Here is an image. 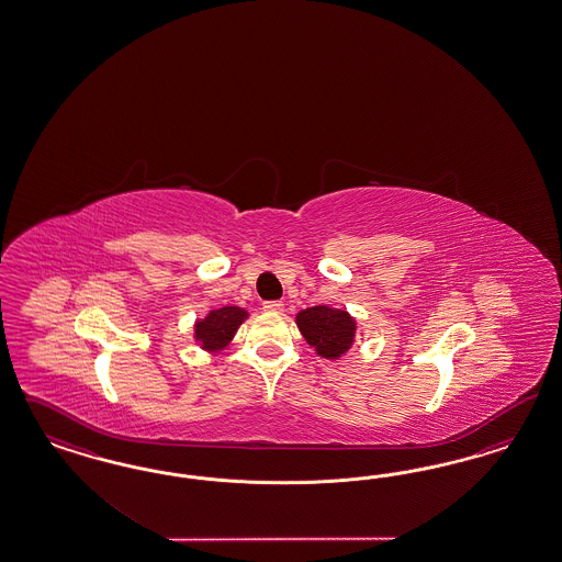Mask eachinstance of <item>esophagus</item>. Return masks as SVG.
<instances>
[{
    "mask_svg": "<svg viewBox=\"0 0 562 562\" xmlns=\"http://www.w3.org/2000/svg\"><path fill=\"white\" fill-rule=\"evenodd\" d=\"M263 311H268V313H280V311H284V303H282V301H266V303H263Z\"/></svg>",
    "mask_w": 562,
    "mask_h": 562,
    "instance_id": "esophagus-1",
    "label": "esophagus"
}]
</instances>
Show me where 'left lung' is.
<instances>
[{"instance_id":"1","label":"left lung","mask_w":562,"mask_h":562,"mask_svg":"<svg viewBox=\"0 0 562 562\" xmlns=\"http://www.w3.org/2000/svg\"><path fill=\"white\" fill-rule=\"evenodd\" d=\"M296 325L306 344L319 357L336 360L344 357L357 336V322L348 311L327 305L308 306L296 315Z\"/></svg>"}]
</instances>
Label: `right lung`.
I'll use <instances>...</instances> for the list:
<instances>
[{"instance_id": "1", "label": "right lung", "mask_w": 562, "mask_h": 562, "mask_svg": "<svg viewBox=\"0 0 562 562\" xmlns=\"http://www.w3.org/2000/svg\"><path fill=\"white\" fill-rule=\"evenodd\" d=\"M249 317V313L240 306H221L205 315L204 319L195 322L193 338L207 352H218L226 348L237 334L238 325Z\"/></svg>"}]
</instances>
